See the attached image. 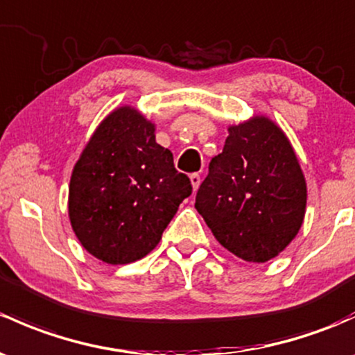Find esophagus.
I'll return each mask as SVG.
<instances>
[{"instance_id": "esophagus-1", "label": "esophagus", "mask_w": 355, "mask_h": 355, "mask_svg": "<svg viewBox=\"0 0 355 355\" xmlns=\"http://www.w3.org/2000/svg\"><path fill=\"white\" fill-rule=\"evenodd\" d=\"M190 184H192L193 192H196V190L199 189V185H200V175L199 173H192V175H190Z\"/></svg>"}]
</instances>
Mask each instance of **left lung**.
Instances as JSON below:
<instances>
[{"mask_svg":"<svg viewBox=\"0 0 355 355\" xmlns=\"http://www.w3.org/2000/svg\"><path fill=\"white\" fill-rule=\"evenodd\" d=\"M227 132L197 190L196 209L227 252L245 262H268L303 226L304 173L289 137L267 115H253Z\"/></svg>","mask_w":355,"mask_h":355,"instance_id":"1","label":"left lung"}]
</instances>
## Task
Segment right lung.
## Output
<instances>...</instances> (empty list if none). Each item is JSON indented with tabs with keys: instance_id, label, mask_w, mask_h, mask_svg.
<instances>
[{
	"instance_id": "obj_1",
	"label": "right lung",
	"mask_w": 355,
	"mask_h": 355,
	"mask_svg": "<svg viewBox=\"0 0 355 355\" xmlns=\"http://www.w3.org/2000/svg\"><path fill=\"white\" fill-rule=\"evenodd\" d=\"M136 107H117L81 151L69 180L68 214L81 246L102 262L124 266L146 257L185 197L170 149Z\"/></svg>"
}]
</instances>
